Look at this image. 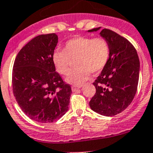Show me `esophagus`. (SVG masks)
Returning a JSON list of instances; mask_svg holds the SVG:
<instances>
[{"instance_id": "1", "label": "esophagus", "mask_w": 153, "mask_h": 153, "mask_svg": "<svg viewBox=\"0 0 153 153\" xmlns=\"http://www.w3.org/2000/svg\"><path fill=\"white\" fill-rule=\"evenodd\" d=\"M81 87V86H78V87H75V86H72V92H75L77 90H78V89H80Z\"/></svg>"}]
</instances>
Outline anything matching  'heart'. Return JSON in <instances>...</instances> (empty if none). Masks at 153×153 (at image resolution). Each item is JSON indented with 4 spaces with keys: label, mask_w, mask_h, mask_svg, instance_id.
Wrapping results in <instances>:
<instances>
[{
    "label": "heart",
    "mask_w": 153,
    "mask_h": 153,
    "mask_svg": "<svg viewBox=\"0 0 153 153\" xmlns=\"http://www.w3.org/2000/svg\"><path fill=\"white\" fill-rule=\"evenodd\" d=\"M109 57L110 45L105 38L76 36L66 42L63 51L54 52L52 61L57 72L65 76L71 73L75 62L77 69L66 81L79 86L88 79L90 72L95 74L102 71Z\"/></svg>",
    "instance_id": "obj_1"
}]
</instances>
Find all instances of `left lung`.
I'll return each mask as SVG.
<instances>
[{
	"label": "left lung",
	"instance_id": "1",
	"mask_svg": "<svg viewBox=\"0 0 153 153\" xmlns=\"http://www.w3.org/2000/svg\"><path fill=\"white\" fill-rule=\"evenodd\" d=\"M99 34L109 43L110 57L93 83L96 92L90 107L101 115L111 117L123 111L132 102L138 84L140 60L134 47L126 38L108 29L102 30Z\"/></svg>",
	"mask_w": 153,
	"mask_h": 153
}]
</instances>
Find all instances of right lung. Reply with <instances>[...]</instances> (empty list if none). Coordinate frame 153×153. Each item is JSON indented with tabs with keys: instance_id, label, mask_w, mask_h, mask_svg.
<instances>
[{
	"instance_id": "add662e5",
	"label": "right lung",
	"mask_w": 153,
	"mask_h": 153,
	"mask_svg": "<svg viewBox=\"0 0 153 153\" xmlns=\"http://www.w3.org/2000/svg\"><path fill=\"white\" fill-rule=\"evenodd\" d=\"M57 42L55 33L34 37L18 53L13 65L16 102L28 117L42 123L61 118L69 109L72 94L52 61Z\"/></svg>"
}]
</instances>
